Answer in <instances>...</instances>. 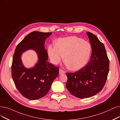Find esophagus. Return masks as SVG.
<instances>
[{
  "label": "esophagus",
  "instance_id": "34e87169",
  "mask_svg": "<svg viewBox=\"0 0 120 120\" xmlns=\"http://www.w3.org/2000/svg\"><path fill=\"white\" fill-rule=\"evenodd\" d=\"M65 73V71L64 70H62L61 69H60L59 70V74H64Z\"/></svg>",
  "mask_w": 120,
  "mask_h": 120
}]
</instances>
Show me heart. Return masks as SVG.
I'll use <instances>...</instances> for the list:
<instances>
[{
  "instance_id": "heart-1",
  "label": "heart",
  "mask_w": 120,
  "mask_h": 120,
  "mask_svg": "<svg viewBox=\"0 0 120 120\" xmlns=\"http://www.w3.org/2000/svg\"><path fill=\"white\" fill-rule=\"evenodd\" d=\"M48 52L54 64L63 59L72 70H77L85 65L90 58L91 46L89 43L75 36L59 38L56 45H49Z\"/></svg>"
}]
</instances>
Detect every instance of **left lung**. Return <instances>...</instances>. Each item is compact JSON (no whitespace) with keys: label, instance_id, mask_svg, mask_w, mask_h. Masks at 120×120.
I'll use <instances>...</instances> for the list:
<instances>
[{"label":"left lung","instance_id":"1","mask_svg":"<svg viewBox=\"0 0 120 120\" xmlns=\"http://www.w3.org/2000/svg\"><path fill=\"white\" fill-rule=\"evenodd\" d=\"M92 47L90 61L74 73H66V87L75 97H92L104 87L109 71V60L105 47L93 33L87 32Z\"/></svg>","mask_w":120,"mask_h":120}]
</instances>
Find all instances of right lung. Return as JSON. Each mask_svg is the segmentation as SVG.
<instances>
[{
  "label": "right lung",
  "instance_id": "obj_1",
  "mask_svg": "<svg viewBox=\"0 0 120 120\" xmlns=\"http://www.w3.org/2000/svg\"><path fill=\"white\" fill-rule=\"evenodd\" d=\"M52 33L33 31L16 48L11 66L12 77L19 92L28 99L36 100L44 97L59 75V67L47 61V51L44 47L46 39ZM30 49L37 52L38 61L33 68L27 69L22 64L20 57L23 52Z\"/></svg>",
  "mask_w": 120,
  "mask_h": 120
}]
</instances>
